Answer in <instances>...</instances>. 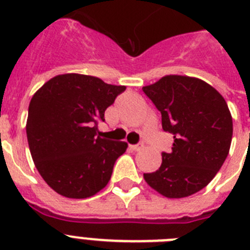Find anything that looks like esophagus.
<instances>
[{
	"instance_id": "obj_1",
	"label": "esophagus",
	"mask_w": 250,
	"mask_h": 250,
	"mask_svg": "<svg viewBox=\"0 0 250 250\" xmlns=\"http://www.w3.org/2000/svg\"><path fill=\"white\" fill-rule=\"evenodd\" d=\"M129 147L131 150H134V151H139V150H141L143 149V146H141V145H139V144H136V145H129Z\"/></svg>"
}]
</instances>
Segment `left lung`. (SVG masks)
<instances>
[{"label": "left lung", "mask_w": 250, "mask_h": 250, "mask_svg": "<svg viewBox=\"0 0 250 250\" xmlns=\"http://www.w3.org/2000/svg\"><path fill=\"white\" fill-rule=\"evenodd\" d=\"M143 91L161 114L163 130L174 136L171 150L145 182L167 198H185L213 180L228 156L233 120L224 98L194 77L169 75Z\"/></svg>", "instance_id": "left-lung-1"}]
</instances>
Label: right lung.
Returning <instances> with one entry per match:
<instances>
[{"instance_id":"1","label":"right lung","mask_w":250,"mask_h":250,"mask_svg":"<svg viewBox=\"0 0 250 250\" xmlns=\"http://www.w3.org/2000/svg\"><path fill=\"white\" fill-rule=\"evenodd\" d=\"M125 89L98 77L65 74L32 96L26 124L31 156L60 195L83 199L109 183L127 144L98 136V123L105 121V110Z\"/></svg>"}]
</instances>
